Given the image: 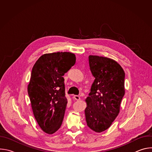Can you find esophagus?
<instances>
[{
  "instance_id": "esophagus-1",
  "label": "esophagus",
  "mask_w": 152,
  "mask_h": 152,
  "mask_svg": "<svg viewBox=\"0 0 152 152\" xmlns=\"http://www.w3.org/2000/svg\"><path fill=\"white\" fill-rule=\"evenodd\" d=\"M74 99L76 100H77V101H79V100H80V97L79 96H76V95H75V96H74Z\"/></svg>"
}]
</instances>
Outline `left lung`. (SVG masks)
<instances>
[{"label":"left lung","mask_w":152,"mask_h":152,"mask_svg":"<svg viewBox=\"0 0 152 152\" xmlns=\"http://www.w3.org/2000/svg\"><path fill=\"white\" fill-rule=\"evenodd\" d=\"M88 58L95 79L85 100V118L87 126L100 133L109 128L119 114L125 93V73L120 65L112 59L96 55H90Z\"/></svg>","instance_id":"left-lung-1"}]
</instances>
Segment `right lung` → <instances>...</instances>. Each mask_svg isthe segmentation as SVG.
I'll use <instances>...</instances> for the list:
<instances>
[{"label":"right lung","mask_w":152,"mask_h":152,"mask_svg":"<svg viewBox=\"0 0 152 152\" xmlns=\"http://www.w3.org/2000/svg\"><path fill=\"white\" fill-rule=\"evenodd\" d=\"M76 62L70 52L46 53L32 68L28 86L32 111L39 126L53 134L60 128L67 104L62 77Z\"/></svg>","instance_id":"obj_1"}]
</instances>
